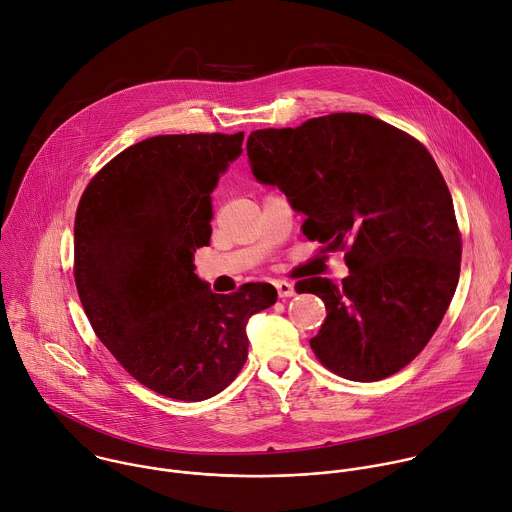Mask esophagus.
<instances>
[{"label": "esophagus", "instance_id": "34e87169", "mask_svg": "<svg viewBox=\"0 0 512 512\" xmlns=\"http://www.w3.org/2000/svg\"><path fill=\"white\" fill-rule=\"evenodd\" d=\"M275 287H277V293H279L281 299L295 295V287H293V283H289V281H277Z\"/></svg>", "mask_w": 512, "mask_h": 512}]
</instances>
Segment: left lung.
Instances as JSON below:
<instances>
[{
	"instance_id": "1",
	"label": "left lung",
	"mask_w": 512,
	"mask_h": 512,
	"mask_svg": "<svg viewBox=\"0 0 512 512\" xmlns=\"http://www.w3.org/2000/svg\"><path fill=\"white\" fill-rule=\"evenodd\" d=\"M253 175L305 215L309 241L346 251L342 283L311 277L323 299L309 346L333 374L378 382L408 366L438 329L460 275L462 241L446 181L426 146L368 114L335 112L247 138Z\"/></svg>"
}]
</instances>
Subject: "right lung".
Here are the masks:
<instances>
[{"instance_id": "obj_1", "label": "right lung", "mask_w": 512, "mask_h": 512, "mask_svg": "<svg viewBox=\"0 0 512 512\" xmlns=\"http://www.w3.org/2000/svg\"><path fill=\"white\" fill-rule=\"evenodd\" d=\"M243 136L136 142L98 170L76 211L74 279L94 333L134 380L173 400L223 392L247 360V319L277 301L269 283L219 295L195 275L211 193Z\"/></svg>"}]
</instances>
